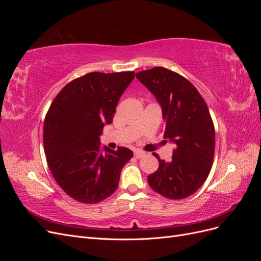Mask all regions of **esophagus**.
<instances>
[{
  "mask_svg": "<svg viewBox=\"0 0 261 261\" xmlns=\"http://www.w3.org/2000/svg\"><path fill=\"white\" fill-rule=\"evenodd\" d=\"M134 155H135L137 159H140V158H143L145 155L144 151H140V150H136L135 152H134Z\"/></svg>",
  "mask_w": 261,
  "mask_h": 261,
  "instance_id": "1",
  "label": "esophagus"
}]
</instances>
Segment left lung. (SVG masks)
Wrapping results in <instances>:
<instances>
[{"instance_id":"8db88e82","label":"left lung","mask_w":261,"mask_h":261,"mask_svg":"<svg viewBox=\"0 0 261 261\" xmlns=\"http://www.w3.org/2000/svg\"><path fill=\"white\" fill-rule=\"evenodd\" d=\"M162 109L164 137L175 145L171 162L159 161L148 176L154 192L170 199L193 195L207 179L215 155V127L206 102L192 83L164 67L136 73Z\"/></svg>"}]
</instances>
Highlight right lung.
Wrapping results in <instances>:
<instances>
[{
  "label": "right lung",
  "instance_id": "right-lung-1",
  "mask_svg": "<svg viewBox=\"0 0 261 261\" xmlns=\"http://www.w3.org/2000/svg\"><path fill=\"white\" fill-rule=\"evenodd\" d=\"M135 73L86 74L63 88L46 113L43 146L54 179L73 199L97 203L112 195L133 151L100 147L105 125L111 124L118 100Z\"/></svg>",
  "mask_w": 261,
  "mask_h": 261
}]
</instances>
